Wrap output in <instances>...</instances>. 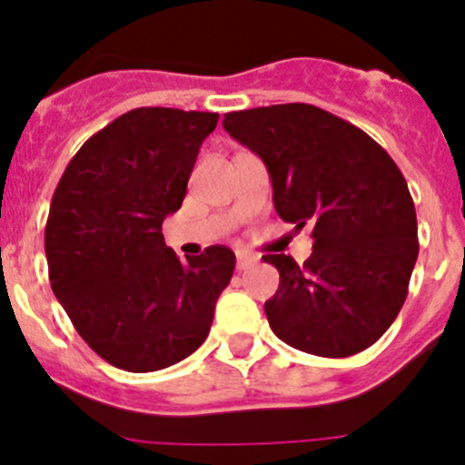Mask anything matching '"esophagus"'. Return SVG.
Segmentation results:
<instances>
[{
  "mask_svg": "<svg viewBox=\"0 0 465 465\" xmlns=\"http://www.w3.org/2000/svg\"><path fill=\"white\" fill-rule=\"evenodd\" d=\"M252 264H257V255H251V252H246V251H237V269L239 271L251 269Z\"/></svg>",
  "mask_w": 465,
  "mask_h": 465,
  "instance_id": "34e87169",
  "label": "esophagus"
}]
</instances>
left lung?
<instances>
[{
    "instance_id": "1",
    "label": "left lung",
    "mask_w": 465,
    "mask_h": 465,
    "mask_svg": "<svg viewBox=\"0 0 465 465\" xmlns=\"http://www.w3.org/2000/svg\"><path fill=\"white\" fill-rule=\"evenodd\" d=\"M223 128L262 158L280 219L312 228L305 264L264 255L280 273L264 302L292 348L351 357L373 346L407 298L418 257L416 208L398 164L373 137L310 104L239 110Z\"/></svg>"
}]
</instances>
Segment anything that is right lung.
Wrapping results in <instances>:
<instances>
[{
	"label": "right lung",
	"instance_id": "1",
	"mask_svg": "<svg viewBox=\"0 0 465 465\" xmlns=\"http://www.w3.org/2000/svg\"><path fill=\"white\" fill-rule=\"evenodd\" d=\"M217 113L135 108L70 160L49 208V282L83 341L108 364L151 373L205 341L234 252L181 262L163 222L181 208Z\"/></svg>",
	"mask_w": 465,
	"mask_h": 465
}]
</instances>
